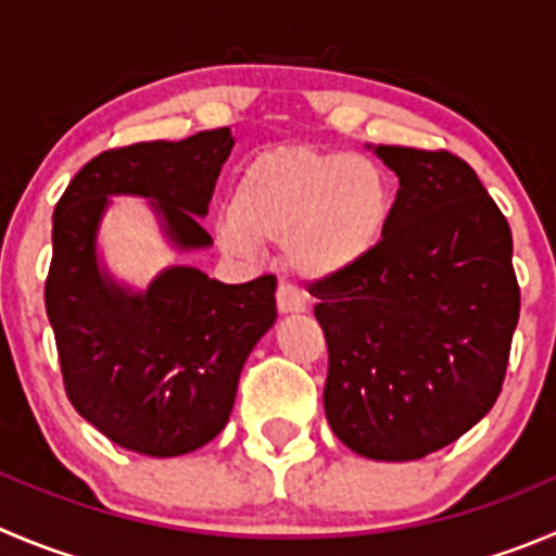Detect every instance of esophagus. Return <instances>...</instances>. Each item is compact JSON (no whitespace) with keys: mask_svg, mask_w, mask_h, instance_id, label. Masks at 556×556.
Wrapping results in <instances>:
<instances>
[{"mask_svg":"<svg viewBox=\"0 0 556 556\" xmlns=\"http://www.w3.org/2000/svg\"><path fill=\"white\" fill-rule=\"evenodd\" d=\"M275 300H278V311H281V314H303V311L308 308L303 292H298V289L289 287V283H281V287H278Z\"/></svg>","mask_w":556,"mask_h":556,"instance_id":"34e87169","label":"esophagus"}]
</instances>
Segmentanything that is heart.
I'll use <instances>...</instances> for the list:
<instances>
[{"label":"heart","mask_w":556,"mask_h":556,"mask_svg":"<svg viewBox=\"0 0 556 556\" xmlns=\"http://www.w3.org/2000/svg\"><path fill=\"white\" fill-rule=\"evenodd\" d=\"M390 210V179L379 163L287 147L248 163L231 210L215 218V235L226 251L245 258L256 256L262 242L283 245L300 278L332 281L377 251Z\"/></svg>","instance_id":"b5f03b06"}]
</instances>
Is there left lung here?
Masks as SVG:
<instances>
[{
    "mask_svg": "<svg viewBox=\"0 0 556 556\" xmlns=\"http://www.w3.org/2000/svg\"><path fill=\"white\" fill-rule=\"evenodd\" d=\"M368 150L399 193L377 251L311 289L330 352L325 415L349 451L415 462L489 415L521 294L510 226L462 157Z\"/></svg>",
    "mask_w": 556,
    "mask_h": 556,
    "instance_id": "8db88e82",
    "label": "left lung"
}]
</instances>
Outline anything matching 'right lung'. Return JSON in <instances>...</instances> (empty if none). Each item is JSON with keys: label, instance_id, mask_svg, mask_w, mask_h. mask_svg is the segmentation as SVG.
Returning a JSON list of instances; mask_svg holds the SVG:
<instances>
[{"label": "right lung", "instance_id": "1", "mask_svg": "<svg viewBox=\"0 0 556 556\" xmlns=\"http://www.w3.org/2000/svg\"><path fill=\"white\" fill-rule=\"evenodd\" d=\"M231 147V130L218 128L100 152L54 210L46 314L67 399L111 442L141 456H185L224 431L248 354L278 316L275 278L220 283L174 264L134 289L100 258V224L111 195H139L174 251L210 248L199 218Z\"/></svg>", "mask_w": 556, "mask_h": 556}]
</instances>
